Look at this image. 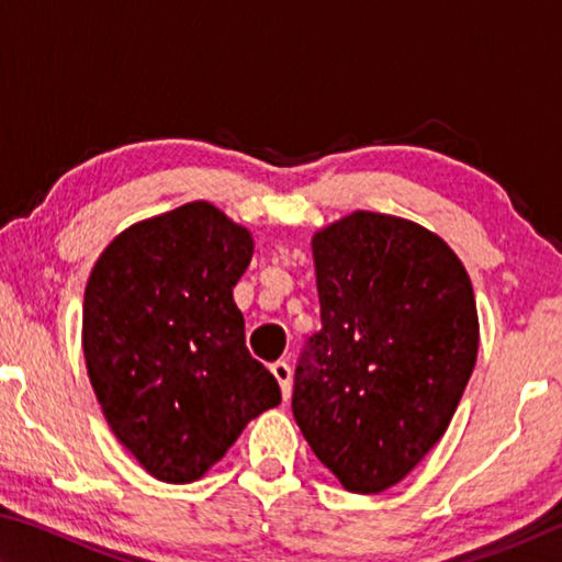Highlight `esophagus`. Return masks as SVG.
I'll return each instance as SVG.
<instances>
[{
    "label": "esophagus",
    "instance_id": "34e87169",
    "mask_svg": "<svg viewBox=\"0 0 562 562\" xmlns=\"http://www.w3.org/2000/svg\"><path fill=\"white\" fill-rule=\"evenodd\" d=\"M272 374H274V379H278V384L282 389V396L290 398V392H292V369L284 364V361H274Z\"/></svg>",
    "mask_w": 562,
    "mask_h": 562
}]
</instances>
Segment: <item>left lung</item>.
<instances>
[{
  "label": "left lung",
  "instance_id": "left-lung-1",
  "mask_svg": "<svg viewBox=\"0 0 562 562\" xmlns=\"http://www.w3.org/2000/svg\"><path fill=\"white\" fill-rule=\"evenodd\" d=\"M322 329L292 412L351 493L396 486L449 429L479 357L463 262L406 217L355 211L312 235Z\"/></svg>",
  "mask_w": 562,
  "mask_h": 562
}]
</instances>
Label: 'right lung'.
I'll list each match as a JSON object with an SVG mask.
<instances>
[{"label": "right lung", "mask_w": 562, "mask_h": 562, "mask_svg": "<svg viewBox=\"0 0 562 562\" xmlns=\"http://www.w3.org/2000/svg\"><path fill=\"white\" fill-rule=\"evenodd\" d=\"M252 235L193 201L133 223L99 255L81 345L111 431L158 481L193 483L247 424L282 402L245 347L233 288Z\"/></svg>", "instance_id": "1"}]
</instances>
